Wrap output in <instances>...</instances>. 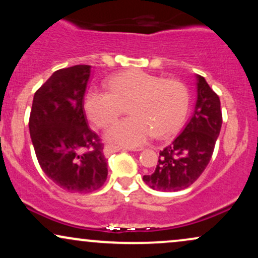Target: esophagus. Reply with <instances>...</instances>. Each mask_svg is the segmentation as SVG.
<instances>
[{
	"label": "esophagus",
	"mask_w": 258,
	"mask_h": 258,
	"mask_svg": "<svg viewBox=\"0 0 258 258\" xmlns=\"http://www.w3.org/2000/svg\"><path fill=\"white\" fill-rule=\"evenodd\" d=\"M120 150H122V148L119 147V146H115V144H106L105 148H104V154L106 156H109L110 154L120 152Z\"/></svg>",
	"instance_id": "34e87169"
}]
</instances>
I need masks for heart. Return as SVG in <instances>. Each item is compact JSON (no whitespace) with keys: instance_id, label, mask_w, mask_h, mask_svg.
I'll return each instance as SVG.
<instances>
[{"instance_id":"heart-1","label":"heart","mask_w":258,"mask_h":258,"mask_svg":"<svg viewBox=\"0 0 258 258\" xmlns=\"http://www.w3.org/2000/svg\"><path fill=\"white\" fill-rule=\"evenodd\" d=\"M109 87L88 88L84 104L86 114L98 127L116 120L130 104L133 116L112 123L106 131V137L116 143L138 147L155 135L170 137L184 122L189 94L180 81L128 70L111 78Z\"/></svg>"}]
</instances>
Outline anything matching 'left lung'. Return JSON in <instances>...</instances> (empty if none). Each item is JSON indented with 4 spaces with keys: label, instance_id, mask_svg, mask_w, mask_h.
<instances>
[{
    "label": "left lung",
    "instance_id": "1",
    "mask_svg": "<svg viewBox=\"0 0 258 258\" xmlns=\"http://www.w3.org/2000/svg\"><path fill=\"white\" fill-rule=\"evenodd\" d=\"M198 98L190 120L170 146L160 152L155 171L143 176L150 188L178 191L204 172L214 153L222 126L220 97L203 76L197 75Z\"/></svg>",
    "mask_w": 258,
    "mask_h": 258
}]
</instances>
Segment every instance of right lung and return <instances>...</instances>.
<instances>
[{
  "label": "right lung",
  "instance_id": "1",
  "mask_svg": "<svg viewBox=\"0 0 258 258\" xmlns=\"http://www.w3.org/2000/svg\"><path fill=\"white\" fill-rule=\"evenodd\" d=\"M90 76L91 65L53 73L35 93L29 119L41 168L53 183L72 193L97 190L108 176L103 143L88 127L84 108Z\"/></svg>",
  "mask_w": 258,
  "mask_h": 258
}]
</instances>
